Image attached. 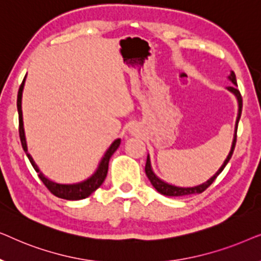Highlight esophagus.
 <instances>
[{"label":"esophagus","instance_id":"obj_1","mask_svg":"<svg viewBox=\"0 0 261 261\" xmlns=\"http://www.w3.org/2000/svg\"><path fill=\"white\" fill-rule=\"evenodd\" d=\"M130 132H132V133H134V132H135V128H134V127H132V129H130Z\"/></svg>","mask_w":261,"mask_h":261}]
</instances>
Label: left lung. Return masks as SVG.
I'll list each match as a JSON object with an SVG mask.
<instances>
[{"label": "left lung", "mask_w": 261, "mask_h": 261, "mask_svg": "<svg viewBox=\"0 0 261 261\" xmlns=\"http://www.w3.org/2000/svg\"><path fill=\"white\" fill-rule=\"evenodd\" d=\"M228 80H229L233 85H230V87H227V90L230 91L231 94L235 96V98H237L238 101V117H237V122H235V130H234V138H233V142H231V147H230V151H229V154L227 155L226 160H224L222 165L219 170H217V172L214 174L213 177H210L208 180H205L204 183L202 184H198V185H195V187H177V185H173V184H170V183H166L165 180L160 179V178L156 176L154 173V171L152 169V165H151V158H149V155H147V162H146V166H145V171H146V174H147L149 181H151V184L154 187V189L156 191L159 192V194H162L164 196H170V197H177V196H187V195H196V194H201L205 190L206 188L210 187V184L213 183L214 180L216 179V177L219 176V174L222 172L224 167L229 162L231 155H233V152H234V148H235V144H237V130H238V124H239V120H240L241 117V112H242V98H241V95H240V91L238 90V83H237V77H235V73L233 71H230V74L228 76Z\"/></svg>", "instance_id": "1"}]
</instances>
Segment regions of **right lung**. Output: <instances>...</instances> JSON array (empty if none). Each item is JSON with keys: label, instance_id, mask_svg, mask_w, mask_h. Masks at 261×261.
<instances>
[{"label": "right lung", "instance_id": "1", "mask_svg": "<svg viewBox=\"0 0 261 261\" xmlns=\"http://www.w3.org/2000/svg\"><path fill=\"white\" fill-rule=\"evenodd\" d=\"M24 81H26V77L23 78L22 84L20 85L19 92H17V112H19V133H20V140L21 145H22L23 151L26 152V154L30 159L32 166L34 167V170L38 172V176L40 178L42 183L45 184V187L48 189L49 191L52 192L53 195L57 196V197L67 199V201H78V199L87 198L90 196L92 192L97 190V189L101 187L103 181H105L107 173H108V164L110 156L114 154V152L119 148L121 144V139H116L114 140L112 145L109 146V148L107 149L105 155L102 156L101 162H99L97 169L94 173L91 174L90 177L87 178V179L78 181V183H72V184H62V183H56L51 179H48L47 177L44 176V173L39 170L37 164L34 163L32 155L28 153L27 148V142H26V137H24V129H23V120H22V108H21V103H22V91L24 87Z\"/></svg>", "mask_w": 261, "mask_h": 261}]
</instances>
